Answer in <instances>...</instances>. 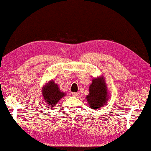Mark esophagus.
Here are the masks:
<instances>
[{"mask_svg":"<svg viewBox=\"0 0 151 151\" xmlns=\"http://www.w3.org/2000/svg\"><path fill=\"white\" fill-rule=\"evenodd\" d=\"M79 93H78V92H75V93H72V96H73V97H78V96H79Z\"/></svg>","mask_w":151,"mask_h":151,"instance_id":"1","label":"esophagus"}]
</instances>
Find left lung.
<instances>
[{
  "instance_id": "left-lung-1",
  "label": "left lung",
  "mask_w": 151,
  "mask_h": 151,
  "mask_svg": "<svg viewBox=\"0 0 151 151\" xmlns=\"http://www.w3.org/2000/svg\"><path fill=\"white\" fill-rule=\"evenodd\" d=\"M108 91L104 77L94 78L89 86V93L86 96L89 107L97 109L107 104Z\"/></svg>"
}]
</instances>
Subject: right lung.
Wrapping results in <instances>:
<instances>
[{"label":"right lung","mask_w":151,"mask_h":151,"mask_svg":"<svg viewBox=\"0 0 151 151\" xmlns=\"http://www.w3.org/2000/svg\"><path fill=\"white\" fill-rule=\"evenodd\" d=\"M42 96L46 104L48 105L50 107H54L65 94L60 90L58 84L51 80L42 88Z\"/></svg>","instance_id":"right-lung-1"}]
</instances>
